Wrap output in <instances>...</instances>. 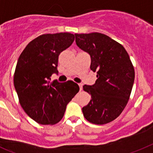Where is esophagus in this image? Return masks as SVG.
<instances>
[{"label":"esophagus","mask_w":153,"mask_h":153,"mask_svg":"<svg viewBox=\"0 0 153 153\" xmlns=\"http://www.w3.org/2000/svg\"><path fill=\"white\" fill-rule=\"evenodd\" d=\"M78 85H79V90L82 91V89H83V84H78Z\"/></svg>","instance_id":"1"}]
</instances>
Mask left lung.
<instances>
[{"label": "left lung", "instance_id": "1", "mask_svg": "<svg viewBox=\"0 0 153 153\" xmlns=\"http://www.w3.org/2000/svg\"><path fill=\"white\" fill-rule=\"evenodd\" d=\"M76 45L91 56V69L97 73L94 85H84L91 95L83 107L85 119L105 124L119 117L127 105L134 80V69L123 45L100 33H75Z\"/></svg>", "mask_w": 153, "mask_h": 153}]
</instances>
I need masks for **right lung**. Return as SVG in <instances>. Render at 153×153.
<instances>
[{"instance_id": "obj_1", "label": "right lung", "mask_w": 153, "mask_h": 153, "mask_svg": "<svg viewBox=\"0 0 153 153\" xmlns=\"http://www.w3.org/2000/svg\"><path fill=\"white\" fill-rule=\"evenodd\" d=\"M69 33L43 34L29 43L18 59L14 85L25 113L40 124L54 125L62 119L66 105L79 91L72 80L51 81L58 73L60 53L74 41Z\"/></svg>"}]
</instances>
